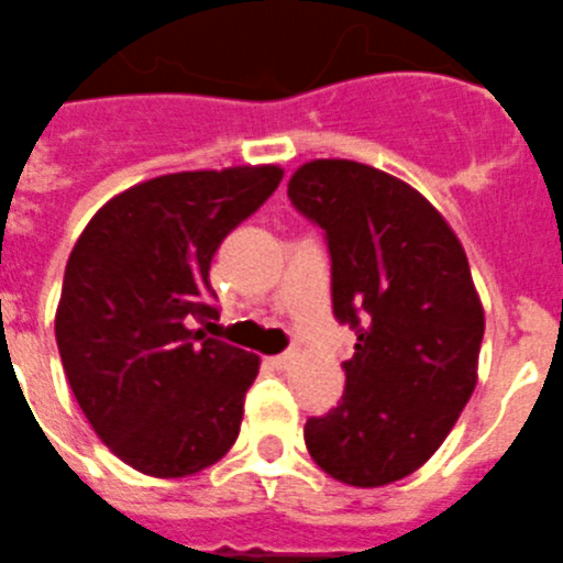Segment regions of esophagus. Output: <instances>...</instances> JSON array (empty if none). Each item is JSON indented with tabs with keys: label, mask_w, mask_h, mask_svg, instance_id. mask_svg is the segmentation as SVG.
Here are the masks:
<instances>
[{
	"label": "esophagus",
	"mask_w": 563,
	"mask_h": 563,
	"mask_svg": "<svg viewBox=\"0 0 563 563\" xmlns=\"http://www.w3.org/2000/svg\"><path fill=\"white\" fill-rule=\"evenodd\" d=\"M291 360H295V354H277V356H268V365L277 371H286L288 365H291Z\"/></svg>",
	"instance_id": "esophagus-1"
}]
</instances>
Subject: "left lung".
Returning <instances> with one entry per match:
<instances>
[{"label": "left lung", "mask_w": 563, "mask_h": 563, "mask_svg": "<svg viewBox=\"0 0 563 563\" xmlns=\"http://www.w3.org/2000/svg\"><path fill=\"white\" fill-rule=\"evenodd\" d=\"M288 198L325 232L334 317L356 331L345 394L306 422V448L342 485H390L439 451L476 388L485 309L467 254L424 195L368 164L309 161Z\"/></svg>", "instance_id": "obj_1"}]
</instances>
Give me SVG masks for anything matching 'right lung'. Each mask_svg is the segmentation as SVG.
Instances as JSON below:
<instances>
[{"mask_svg":"<svg viewBox=\"0 0 563 563\" xmlns=\"http://www.w3.org/2000/svg\"><path fill=\"white\" fill-rule=\"evenodd\" d=\"M280 178L275 164L161 175L107 200L73 246L56 311L67 383L146 476L203 471L241 433L261 356L203 331L221 317L209 266Z\"/></svg>","mask_w":563,"mask_h":563,"instance_id":"add662e5","label":"right lung"}]
</instances>
